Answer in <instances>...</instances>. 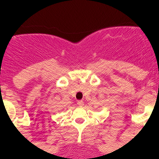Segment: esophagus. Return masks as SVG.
Masks as SVG:
<instances>
[{
  "instance_id": "1",
  "label": "esophagus",
  "mask_w": 159,
  "mask_h": 159,
  "mask_svg": "<svg viewBox=\"0 0 159 159\" xmlns=\"http://www.w3.org/2000/svg\"><path fill=\"white\" fill-rule=\"evenodd\" d=\"M77 104L79 106H82L84 105V102H83V101H77Z\"/></svg>"
}]
</instances>
